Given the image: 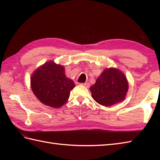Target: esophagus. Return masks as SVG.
Wrapping results in <instances>:
<instances>
[{"label":"esophagus","mask_w":160,"mask_h":160,"mask_svg":"<svg viewBox=\"0 0 160 160\" xmlns=\"http://www.w3.org/2000/svg\"><path fill=\"white\" fill-rule=\"evenodd\" d=\"M82 86H84V87H87V88H89V87H90V84H89V82H85V83H82Z\"/></svg>","instance_id":"esophagus-1"}]
</instances>
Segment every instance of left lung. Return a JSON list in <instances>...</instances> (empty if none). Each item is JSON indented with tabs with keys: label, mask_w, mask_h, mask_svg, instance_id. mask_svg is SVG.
Wrapping results in <instances>:
<instances>
[{
	"label": "left lung",
	"mask_w": 160,
	"mask_h": 160,
	"mask_svg": "<svg viewBox=\"0 0 160 160\" xmlns=\"http://www.w3.org/2000/svg\"><path fill=\"white\" fill-rule=\"evenodd\" d=\"M128 89L124 74L115 68L104 69L90 87L93 100L102 106L110 107L123 101Z\"/></svg>",
	"instance_id": "left-lung-1"
}]
</instances>
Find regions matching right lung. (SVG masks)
I'll return each instance as SVG.
<instances>
[{
	"label": "right lung",
	"instance_id": "right-lung-1",
	"mask_svg": "<svg viewBox=\"0 0 160 160\" xmlns=\"http://www.w3.org/2000/svg\"><path fill=\"white\" fill-rule=\"evenodd\" d=\"M75 86L73 81L66 76L64 67L53 61L38 67L31 77L33 93L42 103L51 107L59 108L65 104Z\"/></svg>",
	"mask_w": 160,
	"mask_h": 160
}]
</instances>
